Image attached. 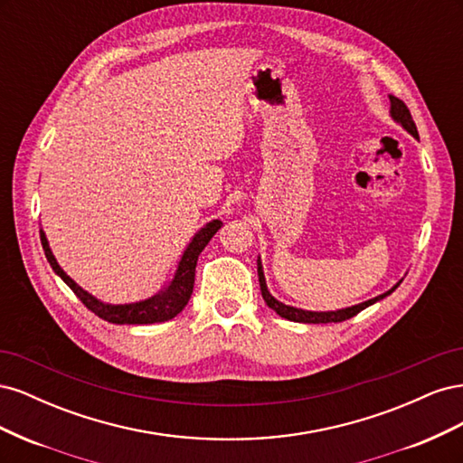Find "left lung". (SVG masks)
<instances>
[{
    "label": "left lung",
    "instance_id": "obj_1",
    "mask_svg": "<svg viewBox=\"0 0 463 463\" xmlns=\"http://www.w3.org/2000/svg\"><path fill=\"white\" fill-rule=\"evenodd\" d=\"M390 116H392V119H394L396 123H400L402 128H403L405 131H408L410 135H413L415 138H419V133H417V128H415V121H413V118H411V114H410L408 106H405V104L400 100V98H396V96H390ZM257 272H259L260 291H262V298H264L266 305H269L270 309L276 311L282 318H288V320H293V322H307V325H326V322H342V320L352 318V317H355L357 313H361L363 309H367L369 305H373V303H376V301L384 299L386 296H390V293L394 291V289L400 286V282H402V279H400V282H398L394 288L388 289L386 293H383V296H376V298H373V299H369V301H365V303L347 307V309L317 313V311H303V309H298V307H289V305H286V303H282V301H278L276 298H272L269 288H266V279H264V272H262L260 257L257 259Z\"/></svg>",
    "mask_w": 463,
    "mask_h": 463
}]
</instances>
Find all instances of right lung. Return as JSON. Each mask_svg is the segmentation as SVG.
Here are the masks:
<instances>
[{
    "label": "right lung",
    "mask_w": 463,
    "mask_h": 463,
    "mask_svg": "<svg viewBox=\"0 0 463 463\" xmlns=\"http://www.w3.org/2000/svg\"><path fill=\"white\" fill-rule=\"evenodd\" d=\"M220 228H222V222L213 220L193 235V240L185 247L184 255H181V259L177 260V266H175V272H174L172 279L167 282V286L162 291L156 293V296H152L145 301L125 303V305L104 303L100 299H96L94 296H90L89 291L82 289L75 282V279H71L63 272V269L58 264V260H55V257L52 253L44 230H40V241H42V247H44V253H46V259L52 266V270L58 274L69 288L73 289L75 296L82 303H85L87 309L92 311L96 317H100V318L111 322V325H152V322L170 320L177 313L185 309V305H187L191 293H193L194 266H197L199 255L203 253V249L208 245L210 240H213L214 233Z\"/></svg>",
    "instance_id": "1"
}]
</instances>
